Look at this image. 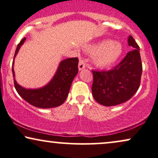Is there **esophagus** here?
<instances>
[{"mask_svg":"<svg viewBox=\"0 0 158 158\" xmlns=\"http://www.w3.org/2000/svg\"><path fill=\"white\" fill-rule=\"evenodd\" d=\"M86 67V64L85 63V60L83 59H80L79 60V65H78V68H79V71H81V70L85 69Z\"/></svg>","mask_w":158,"mask_h":158,"instance_id":"obj_1","label":"esophagus"}]
</instances>
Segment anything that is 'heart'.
<instances>
[{
	"label": "heart",
	"mask_w": 158,
	"mask_h": 158,
	"mask_svg": "<svg viewBox=\"0 0 158 158\" xmlns=\"http://www.w3.org/2000/svg\"><path fill=\"white\" fill-rule=\"evenodd\" d=\"M93 55V63L98 68H106L113 65L123 53V47L118 42L105 40L88 49Z\"/></svg>",
	"instance_id": "heart-1"
}]
</instances>
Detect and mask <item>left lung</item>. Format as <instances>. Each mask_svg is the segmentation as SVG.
Instances as JSON below:
<instances>
[{
	"mask_svg": "<svg viewBox=\"0 0 158 158\" xmlns=\"http://www.w3.org/2000/svg\"><path fill=\"white\" fill-rule=\"evenodd\" d=\"M128 46L133 50L127 52L118 65L106 71H93L92 94L94 99L105 106H113L128 101L139 88L142 73L139 47L129 35Z\"/></svg>",
	"mask_w": 158,
	"mask_h": 158,
	"instance_id": "obj_1",
	"label": "left lung"
}]
</instances>
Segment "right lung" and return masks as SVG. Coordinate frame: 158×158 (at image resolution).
<instances>
[{
  "label": "right lung",
  "mask_w": 158,
  "mask_h": 158,
  "mask_svg": "<svg viewBox=\"0 0 158 158\" xmlns=\"http://www.w3.org/2000/svg\"><path fill=\"white\" fill-rule=\"evenodd\" d=\"M26 38L17 45L12 64V73L16 90L20 96L32 106L41 109H49L59 106L65 102L69 95L71 84L78 73L77 57L65 59L59 63L58 68L52 79L40 88L28 89L22 87L15 79L14 70L15 58Z\"/></svg>",
  "instance_id": "right-lung-1"
}]
</instances>
